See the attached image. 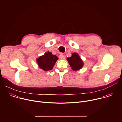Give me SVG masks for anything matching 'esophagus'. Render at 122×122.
I'll return each instance as SVG.
<instances>
[{"label": "esophagus", "mask_w": 122, "mask_h": 122, "mask_svg": "<svg viewBox=\"0 0 122 122\" xmlns=\"http://www.w3.org/2000/svg\"><path fill=\"white\" fill-rule=\"evenodd\" d=\"M59 58L60 59L63 60V59H65V56H64V55L63 54H60L59 56Z\"/></svg>", "instance_id": "34e87169"}]
</instances>
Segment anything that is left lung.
<instances>
[{"label":"left lung","instance_id":"left-lung-1","mask_svg":"<svg viewBox=\"0 0 122 122\" xmlns=\"http://www.w3.org/2000/svg\"><path fill=\"white\" fill-rule=\"evenodd\" d=\"M67 60L71 68L74 71H77L83 66V62L77 53H73L71 57L67 58Z\"/></svg>","mask_w":122,"mask_h":122}]
</instances>
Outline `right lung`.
Segmentation results:
<instances>
[{"label": "right lung", "instance_id": "right-lung-1", "mask_svg": "<svg viewBox=\"0 0 122 122\" xmlns=\"http://www.w3.org/2000/svg\"><path fill=\"white\" fill-rule=\"evenodd\" d=\"M58 58L56 55H53L51 52L49 51L43 56H41L37 61L39 67L45 71H50L53 69Z\"/></svg>", "mask_w": 122, "mask_h": 122}]
</instances>
